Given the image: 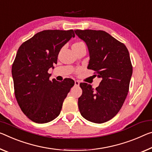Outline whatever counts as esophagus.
<instances>
[{
  "label": "esophagus",
  "mask_w": 152,
  "mask_h": 152,
  "mask_svg": "<svg viewBox=\"0 0 152 152\" xmlns=\"http://www.w3.org/2000/svg\"><path fill=\"white\" fill-rule=\"evenodd\" d=\"M74 85H75V86H78L79 85H80V82H79L78 80H75L74 81Z\"/></svg>",
  "instance_id": "1"
}]
</instances>
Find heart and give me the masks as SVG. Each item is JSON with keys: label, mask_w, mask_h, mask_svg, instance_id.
<instances>
[{"label": "heart", "mask_w": 152, "mask_h": 152, "mask_svg": "<svg viewBox=\"0 0 152 152\" xmlns=\"http://www.w3.org/2000/svg\"><path fill=\"white\" fill-rule=\"evenodd\" d=\"M81 43H83V42H76V43H75V44H74V45H76V44H81Z\"/></svg>", "instance_id": "obj_1"}]
</instances>
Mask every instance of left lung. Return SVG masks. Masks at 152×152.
Listing matches in <instances>:
<instances>
[{"label":"left lung","mask_w":152,"mask_h":152,"mask_svg":"<svg viewBox=\"0 0 152 152\" xmlns=\"http://www.w3.org/2000/svg\"><path fill=\"white\" fill-rule=\"evenodd\" d=\"M74 32L88 47L90 60L87 68L95 70L102 79L95 89L87 83L80 84L83 94L78 98L79 110L88 121L103 123L118 114L128 94L132 74L129 50L105 31Z\"/></svg>","instance_id":"8db88e82"}]
</instances>
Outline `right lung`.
Returning a JSON list of instances; mask_svg holds the SVG:
<instances>
[{
	"label": "right lung",
	"mask_w": 152,
	"mask_h": 152,
	"mask_svg": "<svg viewBox=\"0 0 152 152\" xmlns=\"http://www.w3.org/2000/svg\"><path fill=\"white\" fill-rule=\"evenodd\" d=\"M74 31L48 30L40 32L21 45L12 66L15 95L23 114L36 123L52 121L58 116L67 93L74 85L70 78L61 83L48 70L54 68L60 50Z\"/></svg>",
	"instance_id": "1"
}]
</instances>
